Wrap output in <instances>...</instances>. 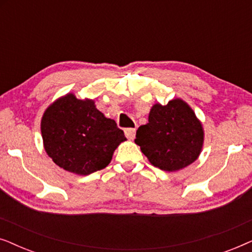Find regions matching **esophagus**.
I'll return each instance as SVG.
<instances>
[{
    "mask_svg": "<svg viewBox=\"0 0 252 252\" xmlns=\"http://www.w3.org/2000/svg\"><path fill=\"white\" fill-rule=\"evenodd\" d=\"M135 133H136L135 128H126L125 129V135L127 139H129V140H133L134 137H135Z\"/></svg>",
    "mask_w": 252,
    "mask_h": 252,
    "instance_id": "1",
    "label": "esophagus"
}]
</instances>
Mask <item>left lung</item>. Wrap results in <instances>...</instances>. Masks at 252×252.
I'll list each match as a JSON object with an SVG mask.
<instances>
[{
  "mask_svg": "<svg viewBox=\"0 0 252 252\" xmlns=\"http://www.w3.org/2000/svg\"><path fill=\"white\" fill-rule=\"evenodd\" d=\"M135 143L155 167L175 172L201 155L204 129L194 110L181 98L150 109L148 124L136 130Z\"/></svg>",
  "mask_w": 252,
  "mask_h": 252,
  "instance_id": "left-lung-1",
  "label": "left lung"
}]
</instances>
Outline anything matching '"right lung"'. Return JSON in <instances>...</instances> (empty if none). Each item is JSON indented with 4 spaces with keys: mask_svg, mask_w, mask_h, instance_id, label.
<instances>
[{
    "mask_svg": "<svg viewBox=\"0 0 252 252\" xmlns=\"http://www.w3.org/2000/svg\"><path fill=\"white\" fill-rule=\"evenodd\" d=\"M41 134L44 150L54 163L78 175L108 166L115 150L126 141L115 120L97 110L94 99H79L73 93L46 109Z\"/></svg>",
    "mask_w": 252,
    "mask_h": 252,
    "instance_id": "obj_1",
    "label": "right lung"
}]
</instances>
